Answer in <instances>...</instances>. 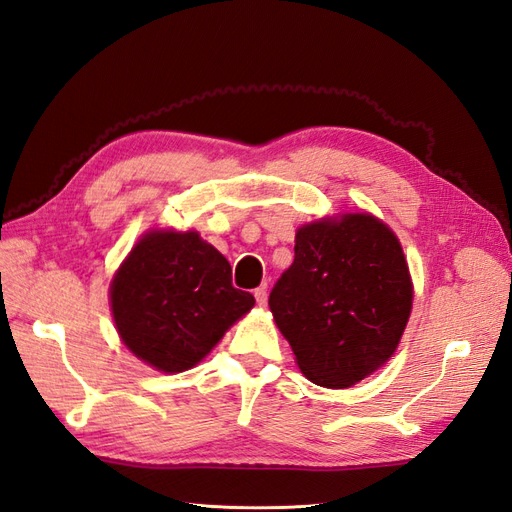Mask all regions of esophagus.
Returning a JSON list of instances; mask_svg holds the SVG:
<instances>
[{
  "mask_svg": "<svg viewBox=\"0 0 512 512\" xmlns=\"http://www.w3.org/2000/svg\"><path fill=\"white\" fill-rule=\"evenodd\" d=\"M254 297H256V303H258L260 307H265V305H267V286L256 288V290H254Z\"/></svg>",
  "mask_w": 512,
  "mask_h": 512,
  "instance_id": "esophagus-1",
  "label": "esophagus"
}]
</instances>
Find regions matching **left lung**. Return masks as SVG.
Segmentation results:
<instances>
[{
  "instance_id": "left-lung-1",
  "label": "left lung",
  "mask_w": 512,
  "mask_h": 512,
  "mask_svg": "<svg viewBox=\"0 0 512 512\" xmlns=\"http://www.w3.org/2000/svg\"><path fill=\"white\" fill-rule=\"evenodd\" d=\"M269 307L305 378L348 389L391 359L408 324L412 280L399 239L369 213L301 226Z\"/></svg>"
}]
</instances>
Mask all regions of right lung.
<instances>
[{
	"label": "right lung",
	"mask_w": 512,
	"mask_h": 512,
	"mask_svg": "<svg viewBox=\"0 0 512 512\" xmlns=\"http://www.w3.org/2000/svg\"><path fill=\"white\" fill-rule=\"evenodd\" d=\"M254 303L232 286L228 260L196 230L147 232L111 282L121 342L164 374L203 361Z\"/></svg>",
	"instance_id": "obj_1"
}]
</instances>
